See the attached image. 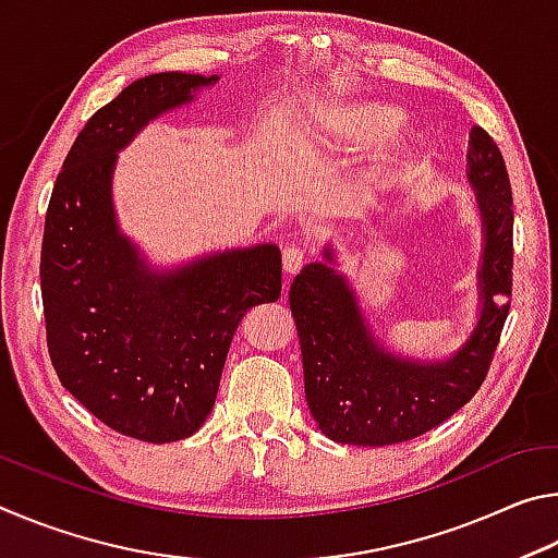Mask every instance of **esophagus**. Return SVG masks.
Returning a JSON list of instances; mask_svg holds the SVG:
<instances>
[{
	"label": "esophagus",
	"mask_w": 558,
	"mask_h": 558,
	"mask_svg": "<svg viewBox=\"0 0 558 558\" xmlns=\"http://www.w3.org/2000/svg\"><path fill=\"white\" fill-rule=\"evenodd\" d=\"M307 260V253L300 248V245H286L282 248V270L288 272V276H295V272L302 270Z\"/></svg>",
	"instance_id": "1"
}]
</instances>
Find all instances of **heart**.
Returning a JSON list of instances; mask_svg holds the SVG:
<instances>
[{
  "mask_svg": "<svg viewBox=\"0 0 558 558\" xmlns=\"http://www.w3.org/2000/svg\"><path fill=\"white\" fill-rule=\"evenodd\" d=\"M405 116L399 106L376 100L329 102L315 116L316 135L305 137L302 153H307L313 140L337 147H362L389 140L403 128Z\"/></svg>",
  "mask_w": 558,
  "mask_h": 558,
  "instance_id": "heart-1",
  "label": "heart"
}]
</instances>
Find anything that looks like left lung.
I'll return each instance as SVG.
<instances>
[{
    "label": "left lung",
    "mask_w": 558,
    "mask_h": 558,
    "mask_svg": "<svg viewBox=\"0 0 558 558\" xmlns=\"http://www.w3.org/2000/svg\"><path fill=\"white\" fill-rule=\"evenodd\" d=\"M468 184L483 229L477 263V323L450 356L393 352L374 335L352 282L325 243L290 282L305 399L319 430L347 446H393L440 426L462 409L493 362L512 295V189L505 159L483 128L468 140Z\"/></svg>",
    "instance_id": "obj_1"
}]
</instances>
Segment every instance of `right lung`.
I'll return each instance as SVG.
<instances>
[{"mask_svg": "<svg viewBox=\"0 0 558 558\" xmlns=\"http://www.w3.org/2000/svg\"><path fill=\"white\" fill-rule=\"evenodd\" d=\"M216 83L169 71L122 88L78 132L46 211L41 298L53 369L98 421L145 442L204 426L243 313L282 288L276 243L162 268L118 223V155Z\"/></svg>", "mask_w": 558, "mask_h": 558, "instance_id": "obj_1", "label": "right lung"}]
</instances>
